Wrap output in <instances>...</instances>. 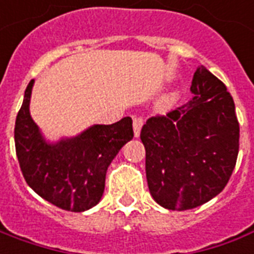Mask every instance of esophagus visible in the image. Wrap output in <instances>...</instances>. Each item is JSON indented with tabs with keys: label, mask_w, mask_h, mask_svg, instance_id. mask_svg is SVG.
I'll list each match as a JSON object with an SVG mask.
<instances>
[{
	"label": "esophagus",
	"mask_w": 254,
	"mask_h": 254,
	"mask_svg": "<svg viewBox=\"0 0 254 254\" xmlns=\"http://www.w3.org/2000/svg\"><path fill=\"white\" fill-rule=\"evenodd\" d=\"M132 126H134V135L135 138H138L139 134H140V128H142L143 126V119L142 118H139V116H134L132 118Z\"/></svg>",
	"instance_id": "1"
}]
</instances>
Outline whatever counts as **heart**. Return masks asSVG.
I'll use <instances>...</instances> for the list:
<instances>
[{
	"instance_id": "b5f03b06",
	"label": "heart",
	"mask_w": 254,
	"mask_h": 254,
	"mask_svg": "<svg viewBox=\"0 0 254 254\" xmlns=\"http://www.w3.org/2000/svg\"><path fill=\"white\" fill-rule=\"evenodd\" d=\"M177 98H178V95H177V93H170V95H167V96H166V98L162 100L161 107L163 108V110L169 108V107H171L173 104H174L175 100H177Z\"/></svg>"
}]
</instances>
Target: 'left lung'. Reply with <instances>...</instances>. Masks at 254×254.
Wrapping results in <instances>:
<instances>
[{
	"label": "left lung",
	"mask_w": 254,
	"mask_h": 254,
	"mask_svg": "<svg viewBox=\"0 0 254 254\" xmlns=\"http://www.w3.org/2000/svg\"><path fill=\"white\" fill-rule=\"evenodd\" d=\"M190 102L147 119L140 139L152 198L169 210L201 206L220 194L233 173L240 125L232 95L205 66L192 76Z\"/></svg>",
	"instance_id": "obj_1"
}]
</instances>
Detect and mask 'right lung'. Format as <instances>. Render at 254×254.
Returning a JSON list of instances; mask_svg holds the SVG:
<instances>
[{"instance_id": "obj_1", "label": "right lung", "mask_w": 254, "mask_h": 254, "mask_svg": "<svg viewBox=\"0 0 254 254\" xmlns=\"http://www.w3.org/2000/svg\"><path fill=\"white\" fill-rule=\"evenodd\" d=\"M34 80H30L17 114L14 143L26 184L40 197L68 211L93 207L103 195L108 166L126 143L134 138L132 120L95 125L72 139L49 144L29 114Z\"/></svg>"}]
</instances>
